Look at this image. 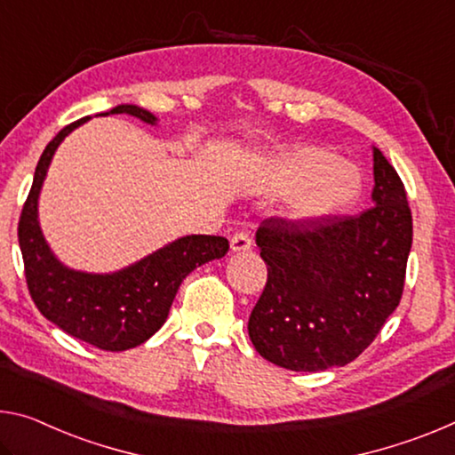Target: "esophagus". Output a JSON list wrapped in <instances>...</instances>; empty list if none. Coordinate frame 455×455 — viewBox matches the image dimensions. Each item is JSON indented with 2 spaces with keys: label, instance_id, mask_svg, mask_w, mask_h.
Instances as JSON below:
<instances>
[{
  "label": "esophagus",
  "instance_id": "1",
  "mask_svg": "<svg viewBox=\"0 0 455 455\" xmlns=\"http://www.w3.org/2000/svg\"><path fill=\"white\" fill-rule=\"evenodd\" d=\"M251 247H253V241H251L249 233H244V230H241V233H235L233 236H230V249H233L235 253H241V251H249Z\"/></svg>",
  "mask_w": 455,
  "mask_h": 455
}]
</instances>
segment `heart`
Returning <instances> with one entry per match:
<instances>
[{"mask_svg":"<svg viewBox=\"0 0 455 455\" xmlns=\"http://www.w3.org/2000/svg\"><path fill=\"white\" fill-rule=\"evenodd\" d=\"M263 188L290 194L287 214L298 222L326 219L358 198L363 180L356 165L338 160L334 151L301 146L267 164Z\"/></svg>","mask_w":455,"mask_h":455,"instance_id":"heart-1","label":"heart"}]
</instances>
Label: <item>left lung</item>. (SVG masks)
<instances>
[{
	"label": "left lung",
	"mask_w": 455,
	"mask_h": 455,
	"mask_svg": "<svg viewBox=\"0 0 455 455\" xmlns=\"http://www.w3.org/2000/svg\"><path fill=\"white\" fill-rule=\"evenodd\" d=\"M374 206L312 222L267 219L257 244L267 283L249 318L255 350L298 372L344 366L399 306L413 220L399 174L372 149Z\"/></svg>",
	"instance_id": "left-lung-1"
}]
</instances>
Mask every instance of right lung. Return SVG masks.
Instances as JSON below:
<instances>
[{
  "mask_svg": "<svg viewBox=\"0 0 455 455\" xmlns=\"http://www.w3.org/2000/svg\"><path fill=\"white\" fill-rule=\"evenodd\" d=\"M127 113L156 125L149 111L135 105H119L100 115ZM91 117L78 119L48 143L36 165L30 194L21 208L18 241L24 257L28 291L46 320L67 334L100 350L121 352L140 346L162 328L172 301L188 273L212 259L227 255L225 236L190 235L141 261L115 273H83L64 267L44 241L38 225V196L56 148L72 129Z\"/></svg>",
  "mask_w": 455,
  "mask_h": 455,
  "instance_id": "add662e5",
  "label": "right lung"
}]
</instances>
